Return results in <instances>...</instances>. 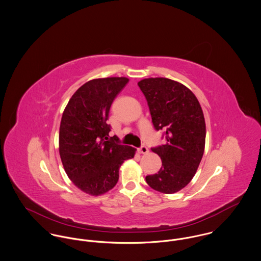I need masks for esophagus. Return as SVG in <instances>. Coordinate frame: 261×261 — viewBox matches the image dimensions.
I'll return each instance as SVG.
<instances>
[{"mask_svg": "<svg viewBox=\"0 0 261 261\" xmlns=\"http://www.w3.org/2000/svg\"><path fill=\"white\" fill-rule=\"evenodd\" d=\"M138 151H139V153H141V154H147V153L149 152L148 148H147L145 145H142V146L138 149Z\"/></svg>", "mask_w": 261, "mask_h": 261, "instance_id": "34e87169", "label": "esophagus"}]
</instances>
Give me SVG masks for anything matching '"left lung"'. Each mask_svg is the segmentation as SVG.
<instances>
[{"instance_id": "obj_1", "label": "left lung", "mask_w": 261, "mask_h": 261, "mask_svg": "<svg viewBox=\"0 0 261 261\" xmlns=\"http://www.w3.org/2000/svg\"><path fill=\"white\" fill-rule=\"evenodd\" d=\"M148 103L156 131L163 130L165 143L151 148L162 160L157 173L146 176L156 191L171 194L184 188L196 173L204 153L205 120L195 95L167 78L138 82Z\"/></svg>"}]
</instances>
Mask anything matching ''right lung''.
<instances>
[{
    "mask_svg": "<svg viewBox=\"0 0 261 261\" xmlns=\"http://www.w3.org/2000/svg\"><path fill=\"white\" fill-rule=\"evenodd\" d=\"M129 82L125 77L94 79L79 88L66 106L60 125L59 152L71 181L90 195L112 189L122 163L135 149L109 137L110 107Z\"/></svg>",
    "mask_w": 261,
    "mask_h": 261,
    "instance_id": "right-lung-1",
    "label": "right lung"
}]
</instances>
